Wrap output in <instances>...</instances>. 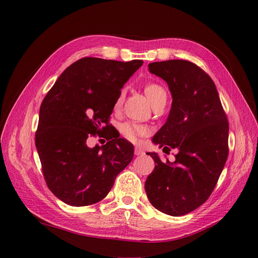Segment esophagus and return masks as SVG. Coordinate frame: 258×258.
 I'll use <instances>...</instances> for the list:
<instances>
[{
	"mask_svg": "<svg viewBox=\"0 0 258 258\" xmlns=\"http://www.w3.org/2000/svg\"><path fill=\"white\" fill-rule=\"evenodd\" d=\"M143 150L140 146H136L135 147V155H137V156H140V155H143Z\"/></svg>",
	"mask_w": 258,
	"mask_h": 258,
	"instance_id": "34e87169",
	"label": "esophagus"
}]
</instances>
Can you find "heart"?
<instances>
[{"mask_svg": "<svg viewBox=\"0 0 258 258\" xmlns=\"http://www.w3.org/2000/svg\"><path fill=\"white\" fill-rule=\"evenodd\" d=\"M143 90L146 98L148 99V101H150V103L152 104L153 107L162 99H167L166 90L157 83H153V82L146 83L144 85ZM121 101H122V92H120V95L116 100L115 106H114L115 110H117V108L120 106ZM120 132L126 139L131 140V141H136L139 137H141L145 134V129L134 122H124L120 126Z\"/></svg>", "mask_w": 258, "mask_h": 258, "instance_id": "obj_1", "label": "heart"}]
</instances>
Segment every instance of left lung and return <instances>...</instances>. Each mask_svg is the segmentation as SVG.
<instances>
[{
	"label": "left lung",
	"instance_id": "left-lung-1",
	"mask_svg": "<svg viewBox=\"0 0 258 258\" xmlns=\"http://www.w3.org/2000/svg\"><path fill=\"white\" fill-rule=\"evenodd\" d=\"M150 72L166 81L172 93L167 122L153 138L163 151L175 148V161L165 163L147 153L155 169L145 190L162 213L181 216L208 200L229 153V123L212 79L192 62L168 60L148 64Z\"/></svg>",
	"mask_w": 258,
	"mask_h": 258
}]
</instances>
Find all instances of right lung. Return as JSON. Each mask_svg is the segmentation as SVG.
<instances>
[{
    "instance_id": "obj_1",
    "label": "right lung",
    "mask_w": 258,
    "mask_h": 258,
    "mask_svg": "<svg viewBox=\"0 0 258 258\" xmlns=\"http://www.w3.org/2000/svg\"><path fill=\"white\" fill-rule=\"evenodd\" d=\"M143 64L85 57L62 73L40 108L35 145L50 191L64 204L84 207L106 197L115 178L134 158V145L113 139L89 148L90 137H105L123 84Z\"/></svg>"
}]
</instances>
